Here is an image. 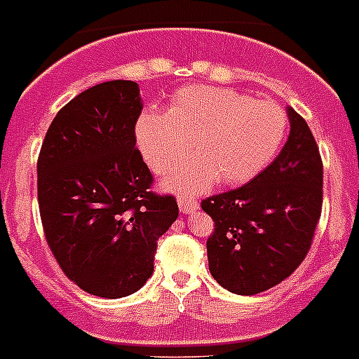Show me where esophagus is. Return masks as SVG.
<instances>
[{
	"label": "esophagus",
	"instance_id": "esophagus-1",
	"mask_svg": "<svg viewBox=\"0 0 359 359\" xmlns=\"http://www.w3.org/2000/svg\"><path fill=\"white\" fill-rule=\"evenodd\" d=\"M177 203H180V211L182 213H194L198 209V200H194V198H187V196H182L180 200H177Z\"/></svg>",
	"mask_w": 359,
	"mask_h": 359
}]
</instances>
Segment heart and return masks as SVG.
<instances>
[{
    "instance_id": "1",
    "label": "heart",
    "mask_w": 359,
    "mask_h": 359,
    "mask_svg": "<svg viewBox=\"0 0 359 359\" xmlns=\"http://www.w3.org/2000/svg\"><path fill=\"white\" fill-rule=\"evenodd\" d=\"M287 131V113L278 103L257 102L233 88L193 85L172 96L166 113L146 109L135 139L157 174L176 168L193 142L198 157L174 172L166 187L194 194L217 177L226 185L256 177L276 157Z\"/></svg>"
}]
</instances>
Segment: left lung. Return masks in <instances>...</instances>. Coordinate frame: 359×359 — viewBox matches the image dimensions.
Instances as JSON below:
<instances>
[{
	"mask_svg": "<svg viewBox=\"0 0 359 359\" xmlns=\"http://www.w3.org/2000/svg\"><path fill=\"white\" fill-rule=\"evenodd\" d=\"M289 139L243 187L202 200L213 219L209 271L235 294H257L306 259L323 209V159L306 120L287 107Z\"/></svg>",
	"mask_w": 359,
	"mask_h": 359,
	"instance_id": "1",
	"label": "left lung"
}]
</instances>
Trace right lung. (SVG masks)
Listing matches in <instances>:
<instances>
[{"label": "right lung", "instance_id": "obj_1", "mask_svg": "<svg viewBox=\"0 0 359 359\" xmlns=\"http://www.w3.org/2000/svg\"><path fill=\"white\" fill-rule=\"evenodd\" d=\"M142 111L135 81H105L57 113L39 154V209L51 254L68 280L102 298L139 291L157 241L177 219L172 194L151 191L135 148Z\"/></svg>", "mask_w": 359, "mask_h": 359}]
</instances>
